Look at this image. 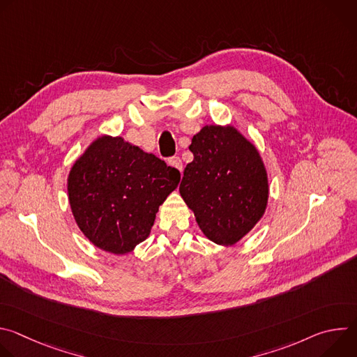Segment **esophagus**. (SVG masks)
Segmentation results:
<instances>
[{
  "label": "esophagus",
  "instance_id": "1",
  "mask_svg": "<svg viewBox=\"0 0 357 357\" xmlns=\"http://www.w3.org/2000/svg\"><path fill=\"white\" fill-rule=\"evenodd\" d=\"M168 164H169L171 167L176 168L178 171H182V168H183V165H182V161H181V158H179V157H172V158H169Z\"/></svg>",
  "mask_w": 357,
  "mask_h": 357
}]
</instances>
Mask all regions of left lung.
<instances>
[{
	"label": "left lung",
	"mask_w": 357,
	"mask_h": 357,
	"mask_svg": "<svg viewBox=\"0 0 357 357\" xmlns=\"http://www.w3.org/2000/svg\"><path fill=\"white\" fill-rule=\"evenodd\" d=\"M181 196L209 240L233 245L263 218L268 178L260 152L233 126H205L193 135Z\"/></svg>",
	"instance_id": "obj_1"
}]
</instances>
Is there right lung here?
Here are the masks:
<instances>
[{"mask_svg":"<svg viewBox=\"0 0 357 357\" xmlns=\"http://www.w3.org/2000/svg\"><path fill=\"white\" fill-rule=\"evenodd\" d=\"M181 174L121 137L96 138L73 164L68 195L75 220L98 248L127 254L144 241Z\"/></svg>","mask_w":357,"mask_h":357,"instance_id":"1","label":"right lung"}]
</instances>
